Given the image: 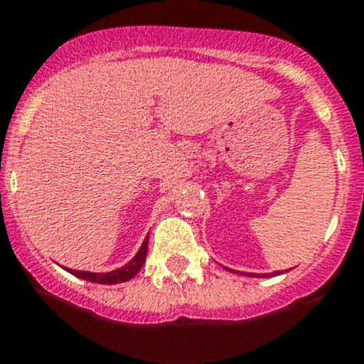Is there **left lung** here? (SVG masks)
Returning <instances> with one entry per match:
<instances>
[{
  "instance_id": "1",
  "label": "left lung",
  "mask_w": 364,
  "mask_h": 364,
  "mask_svg": "<svg viewBox=\"0 0 364 364\" xmlns=\"http://www.w3.org/2000/svg\"><path fill=\"white\" fill-rule=\"evenodd\" d=\"M278 273H280V271H274L273 274H278ZM242 274H244V273H242ZM247 277H253V273H247ZM255 277H257V274H255ZM262 277H271V274H262Z\"/></svg>"
}]
</instances>
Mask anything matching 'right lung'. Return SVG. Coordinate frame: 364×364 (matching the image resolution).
Returning a JSON list of instances; mask_svg holds the SVG:
<instances>
[{
  "label": "right lung",
  "instance_id": "obj_1",
  "mask_svg": "<svg viewBox=\"0 0 364 364\" xmlns=\"http://www.w3.org/2000/svg\"><path fill=\"white\" fill-rule=\"evenodd\" d=\"M147 244H149V235L145 237V240L141 242V247L138 250V253L129 260L125 266L118 267V269L109 271V273H91V271H77V269H68V273L75 274V277L82 278L86 282H93V284H105V285H113V284H122V282H127L134 277L138 271L144 266L145 259H147Z\"/></svg>",
  "mask_w": 364,
  "mask_h": 364
}]
</instances>
